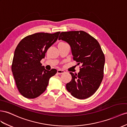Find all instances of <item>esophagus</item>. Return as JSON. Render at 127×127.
<instances>
[{"mask_svg":"<svg viewBox=\"0 0 127 127\" xmlns=\"http://www.w3.org/2000/svg\"><path fill=\"white\" fill-rule=\"evenodd\" d=\"M65 73V71L63 70H61V69H58L57 70V73L58 74H64Z\"/></svg>","mask_w":127,"mask_h":127,"instance_id":"esophagus-1","label":"esophagus"}]
</instances>
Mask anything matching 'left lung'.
I'll return each mask as SVG.
<instances>
[{"label": "left lung", "mask_w": 127, "mask_h": 127, "mask_svg": "<svg viewBox=\"0 0 127 127\" xmlns=\"http://www.w3.org/2000/svg\"><path fill=\"white\" fill-rule=\"evenodd\" d=\"M58 39L69 44L73 59L82 64L77 74L69 73L72 78L66 89L77 99L90 97L98 90L104 76L105 56L98 42L83 31L62 32Z\"/></svg>", "instance_id": "1"}]
</instances>
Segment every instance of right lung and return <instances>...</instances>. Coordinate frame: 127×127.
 <instances>
[{"instance_id":"right-lung-1","label":"right lung","mask_w":127,"mask_h":127,"mask_svg":"<svg viewBox=\"0 0 127 127\" xmlns=\"http://www.w3.org/2000/svg\"><path fill=\"white\" fill-rule=\"evenodd\" d=\"M60 32L35 33L22 39L14 54L12 71L19 91L23 97L35 98L45 91L50 78L57 70L45 69L40 63Z\"/></svg>"}]
</instances>
